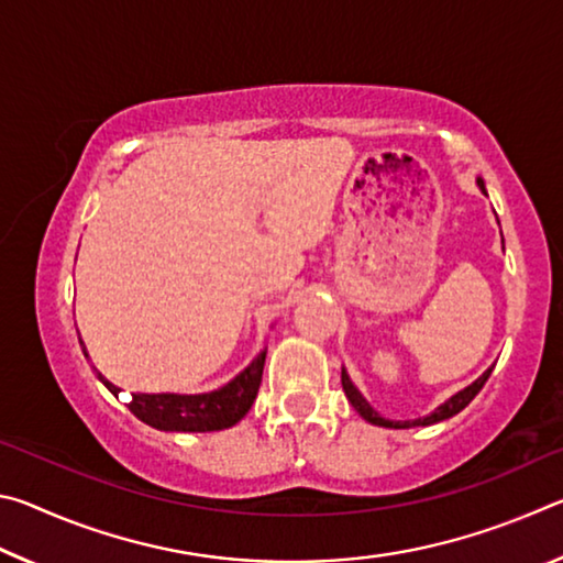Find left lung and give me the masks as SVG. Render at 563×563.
<instances>
[{"label": "left lung", "mask_w": 563, "mask_h": 563, "mask_svg": "<svg viewBox=\"0 0 563 563\" xmlns=\"http://www.w3.org/2000/svg\"><path fill=\"white\" fill-rule=\"evenodd\" d=\"M476 184H479V188L484 190V180H482V178H476ZM489 375H492V369H487V373H484L479 379H474V383H472L470 387H464L462 393H456L454 397L446 399V402H444L442 407H437L432 415L419 417V419H407V422H393V419L379 417V415L375 412V409L367 405V399L357 393V387L350 383V377H347L345 369H342V389H345L350 405L355 407L357 412L367 419V422L379 424V427H393V430H407V427H427V424L442 422V419H450V417H454L456 412H462V409H464L466 405H470L476 395H479V389L484 387V383H487Z\"/></svg>", "instance_id": "8db88e82"}]
</instances>
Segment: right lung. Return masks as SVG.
<instances>
[{"instance_id": "add662e5", "label": "right lung", "mask_w": 563, "mask_h": 563, "mask_svg": "<svg viewBox=\"0 0 563 563\" xmlns=\"http://www.w3.org/2000/svg\"><path fill=\"white\" fill-rule=\"evenodd\" d=\"M87 355V350H84ZM265 352H261L233 383L208 395H131L129 409L141 422L164 432H216L241 422L255 402L263 383ZM103 385L117 395L121 389L97 373Z\"/></svg>"}]
</instances>
